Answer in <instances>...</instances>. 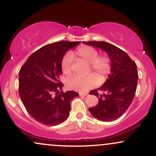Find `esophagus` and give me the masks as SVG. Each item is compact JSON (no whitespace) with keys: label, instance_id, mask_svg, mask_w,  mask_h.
Segmentation results:
<instances>
[{"label":"esophagus","instance_id":"1","mask_svg":"<svg viewBox=\"0 0 156 156\" xmlns=\"http://www.w3.org/2000/svg\"><path fill=\"white\" fill-rule=\"evenodd\" d=\"M79 95L81 97H84V96H87V93H83V92H80L79 93Z\"/></svg>","mask_w":156,"mask_h":156}]
</instances>
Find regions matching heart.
Instances as JSON below:
<instances>
[{
	"mask_svg": "<svg viewBox=\"0 0 156 156\" xmlns=\"http://www.w3.org/2000/svg\"><path fill=\"white\" fill-rule=\"evenodd\" d=\"M77 58L89 64V72H95L101 77H105L112 69V60L107 55H99L98 50L92 46H82L76 52ZM73 55L68 53L64 56L61 62V68L64 76L72 73ZM99 83L96 75L90 73L86 76H75L67 80V87L72 90L84 92L94 87Z\"/></svg>",
	"mask_w": 156,
	"mask_h": 156,
	"instance_id": "b5f03b06",
	"label": "heart"
}]
</instances>
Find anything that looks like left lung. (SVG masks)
Here are the masks:
<instances>
[{"instance_id":"left-lung-1","label":"left lung","mask_w":156,"mask_h":156,"mask_svg":"<svg viewBox=\"0 0 156 156\" xmlns=\"http://www.w3.org/2000/svg\"><path fill=\"white\" fill-rule=\"evenodd\" d=\"M83 43L107 52L112 60V73L105 83L99 89L89 92L98 97L99 101L89 111L101 121L116 120L129 108L135 96L139 78L136 64L125 51L112 44L98 41ZM98 90L105 91L106 94L100 96Z\"/></svg>"}]
</instances>
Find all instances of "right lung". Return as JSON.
I'll use <instances>...</instances> for the list:
<instances>
[{
  "label": "right lung",
  "mask_w": 156,
  "mask_h": 156,
  "mask_svg": "<svg viewBox=\"0 0 156 156\" xmlns=\"http://www.w3.org/2000/svg\"><path fill=\"white\" fill-rule=\"evenodd\" d=\"M80 42L60 41L39 48L28 58L19 72V94L25 108L35 120L53 126L64 122L72 100L79 94L61 91V62L64 55Z\"/></svg>",
  "instance_id": "add662e5"
}]
</instances>
